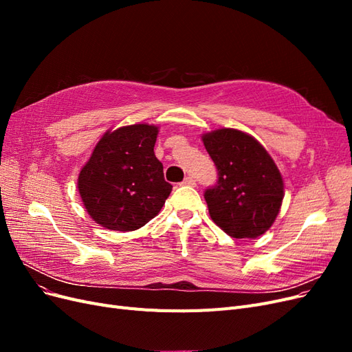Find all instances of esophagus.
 Instances as JSON below:
<instances>
[{"mask_svg":"<svg viewBox=\"0 0 352 352\" xmlns=\"http://www.w3.org/2000/svg\"><path fill=\"white\" fill-rule=\"evenodd\" d=\"M182 185H189V186H192V185H195V179H194L192 176H188V177H185V179H184Z\"/></svg>","mask_w":352,"mask_h":352,"instance_id":"1","label":"esophagus"}]
</instances>
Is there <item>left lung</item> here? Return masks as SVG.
<instances>
[{
	"label": "left lung",
	"mask_w": 352,
	"mask_h": 352,
	"mask_svg": "<svg viewBox=\"0 0 352 352\" xmlns=\"http://www.w3.org/2000/svg\"><path fill=\"white\" fill-rule=\"evenodd\" d=\"M217 167V184L204 198L211 220L229 236L258 238L279 214L283 179L265 148L238 129L223 127L202 135Z\"/></svg>",
	"instance_id": "left-lung-1"
}]
</instances>
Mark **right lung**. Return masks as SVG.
<instances>
[{
	"instance_id": "right-lung-1",
	"label": "right lung",
	"mask_w": 352,
	"mask_h": 352,
	"mask_svg": "<svg viewBox=\"0 0 352 352\" xmlns=\"http://www.w3.org/2000/svg\"><path fill=\"white\" fill-rule=\"evenodd\" d=\"M158 127L138 123L107 131L80 170L88 214L105 229L131 232L154 219L172 192L154 154Z\"/></svg>"
}]
</instances>
